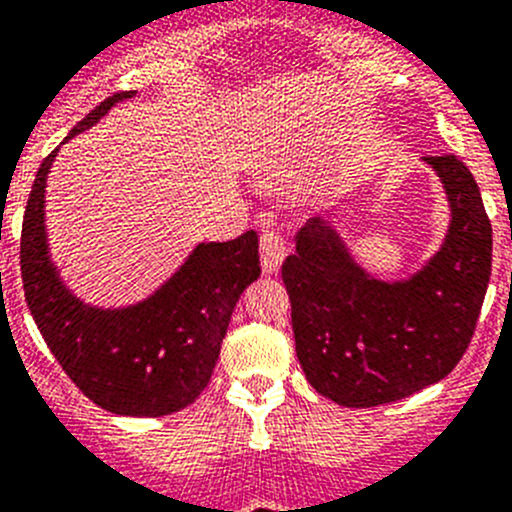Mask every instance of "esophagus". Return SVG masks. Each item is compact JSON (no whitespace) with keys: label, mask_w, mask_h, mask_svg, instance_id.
<instances>
[{"label":"esophagus","mask_w":512,"mask_h":512,"mask_svg":"<svg viewBox=\"0 0 512 512\" xmlns=\"http://www.w3.org/2000/svg\"><path fill=\"white\" fill-rule=\"evenodd\" d=\"M286 257V239H283L281 231L265 229L260 237V260L262 270L268 275L278 273L281 270V262Z\"/></svg>","instance_id":"1"}]
</instances>
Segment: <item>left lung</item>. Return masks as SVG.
Returning <instances> with one entry per match:
<instances>
[{
	"label": "left lung",
	"instance_id": "left-lung-1",
	"mask_svg": "<svg viewBox=\"0 0 512 512\" xmlns=\"http://www.w3.org/2000/svg\"><path fill=\"white\" fill-rule=\"evenodd\" d=\"M451 203L441 252L415 278H368L332 226L311 219L283 262L296 355L342 407H379L446 379L469 348L492 270V224L461 159L425 157Z\"/></svg>",
	"mask_w": 512,
	"mask_h": 512
}]
</instances>
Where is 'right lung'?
Returning a JSON list of instances; mask_svg holds the SVG:
<instances>
[{
    "label": "right lung",
    "mask_w": 512,
    "mask_h": 512,
    "mask_svg": "<svg viewBox=\"0 0 512 512\" xmlns=\"http://www.w3.org/2000/svg\"><path fill=\"white\" fill-rule=\"evenodd\" d=\"M131 95L118 92L102 100L66 141ZM56 151L38 167L22 216L20 270L30 314L53 358L97 407L131 417L185 410L211 381L231 311L260 275L257 231L231 242L198 244L170 281L141 304L87 309L61 286L46 250L43 195Z\"/></svg>",
    "instance_id": "right-lung-1"
}]
</instances>
